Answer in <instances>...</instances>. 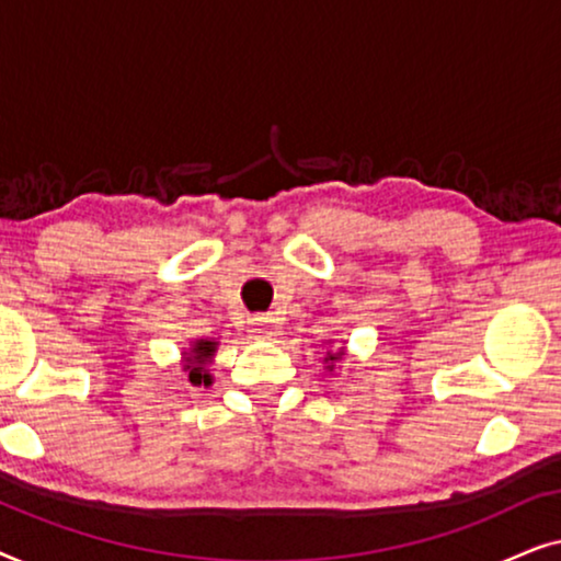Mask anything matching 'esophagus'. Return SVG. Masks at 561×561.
<instances>
[{
	"mask_svg": "<svg viewBox=\"0 0 561 561\" xmlns=\"http://www.w3.org/2000/svg\"><path fill=\"white\" fill-rule=\"evenodd\" d=\"M250 334L257 336V340H271V336L278 334V327L271 317H255L250 321Z\"/></svg>",
	"mask_w": 561,
	"mask_h": 561,
	"instance_id": "esophagus-1",
	"label": "esophagus"
}]
</instances>
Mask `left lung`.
Here are the masks:
<instances>
[{"instance_id":"8db88e82","label":"left lung","mask_w":561,"mask_h":561,"mask_svg":"<svg viewBox=\"0 0 561 561\" xmlns=\"http://www.w3.org/2000/svg\"><path fill=\"white\" fill-rule=\"evenodd\" d=\"M344 352H347V347H344V344H342V347H334L332 342H327V352H324V357H321V363H324V370L327 373H334V367L344 357Z\"/></svg>"}]
</instances>
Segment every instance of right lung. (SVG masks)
Masks as SVG:
<instances>
[{
  "label": "right lung",
  "instance_id": "1",
  "mask_svg": "<svg viewBox=\"0 0 561 561\" xmlns=\"http://www.w3.org/2000/svg\"><path fill=\"white\" fill-rule=\"evenodd\" d=\"M217 347H219L217 340H194L188 347H183L181 370H183V375H186L188 386H194V388L211 386L214 375L209 373V365L214 363Z\"/></svg>",
  "mask_w": 561,
  "mask_h": 561
}]
</instances>
